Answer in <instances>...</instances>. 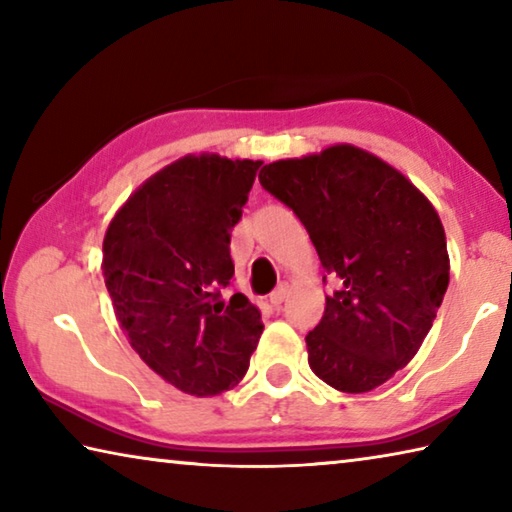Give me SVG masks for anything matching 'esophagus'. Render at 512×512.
Returning a JSON list of instances; mask_svg holds the SVG:
<instances>
[{
  "label": "esophagus",
  "instance_id": "esophagus-1",
  "mask_svg": "<svg viewBox=\"0 0 512 512\" xmlns=\"http://www.w3.org/2000/svg\"><path fill=\"white\" fill-rule=\"evenodd\" d=\"M284 298H287V284H280V287H277L271 296H268V300H271V305L273 307H280L282 302H284Z\"/></svg>",
  "mask_w": 512,
  "mask_h": 512
}]
</instances>
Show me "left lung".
<instances>
[{"instance_id": "1", "label": "left lung", "mask_w": 512, "mask_h": 512, "mask_svg": "<svg viewBox=\"0 0 512 512\" xmlns=\"http://www.w3.org/2000/svg\"><path fill=\"white\" fill-rule=\"evenodd\" d=\"M259 183L291 207L341 284L305 336L311 370L343 393L381 386L420 350L447 291L438 212L391 164L350 144L266 164Z\"/></svg>"}]
</instances>
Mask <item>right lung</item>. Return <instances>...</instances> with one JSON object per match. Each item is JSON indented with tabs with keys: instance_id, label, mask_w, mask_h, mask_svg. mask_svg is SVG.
<instances>
[{
	"instance_id": "add662e5",
	"label": "right lung",
	"mask_w": 512,
	"mask_h": 512,
	"mask_svg": "<svg viewBox=\"0 0 512 512\" xmlns=\"http://www.w3.org/2000/svg\"><path fill=\"white\" fill-rule=\"evenodd\" d=\"M259 167L185 155L146 180L103 237V277L133 350L189 395L235 388L262 336L246 296L223 298L235 275L230 232Z\"/></svg>"
}]
</instances>
